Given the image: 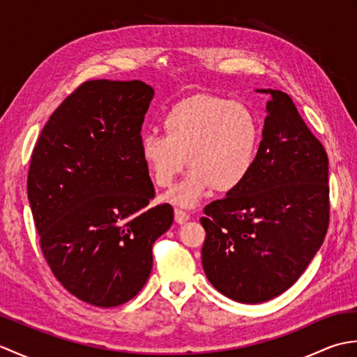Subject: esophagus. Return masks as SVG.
<instances>
[{"label": "esophagus", "instance_id": "obj_1", "mask_svg": "<svg viewBox=\"0 0 357 357\" xmlns=\"http://www.w3.org/2000/svg\"><path fill=\"white\" fill-rule=\"evenodd\" d=\"M188 213H185V211L183 210H174V221H176V224H185L188 221Z\"/></svg>", "mask_w": 357, "mask_h": 357}]
</instances>
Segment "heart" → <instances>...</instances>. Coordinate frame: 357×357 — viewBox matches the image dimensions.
<instances>
[{
	"label": "heart",
	"mask_w": 357,
	"mask_h": 357,
	"mask_svg": "<svg viewBox=\"0 0 357 357\" xmlns=\"http://www.w3.org/2000/svg\"><path fill=\"white\" fill-rule=\"evenodd\" d=\"M164 133L146 132L139 155L158 187H170L185 162L183 183L165 196L173 206L193 208L211 188L230 193L252 174L261 144V126L248 105L215 95H193L162 118Z\"/></svg>",
	"instance_id": "1"
}]
</instances>
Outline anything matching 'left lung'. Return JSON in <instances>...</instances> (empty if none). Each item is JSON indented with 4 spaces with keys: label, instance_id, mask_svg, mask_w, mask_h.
<instances>
[{
    "label": "left lung",
    "instance_id": "obj_1",
    "mask_svg": "<svg viewBox=\"0 0 357 357\" xmlns=\"http://www.w3.org/2000/svg\"><path fill=\"white\" fill-rule=\"evenodd\" d=\"M267 101L259 155L238 190L204 208L202 267L219 293L261 304L305 271L328 229V156L291 98Z\"/></svg>",
    "mask_w": 357,
    "mask_h": 357
}]
</instances>
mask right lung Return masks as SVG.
I'll use <instances>...</instances> for the list:
<instances>
[{"label":"right lung","mask_w":357,"mask_h":357,"mask_svg":"<svg viewBox=\"0 0 357 357\" xmlns=\"http://www.w3.org/2000/svg\"><path fill=\"white\" fill-rule=\"evenodd\" d=\"M146 82L87 81L44 126L27 178L41 250L67 291L110 308L133 299L153 267L151 247L173 224L139 155Z\"/></svg>","instance_id":"1"}]
</instances>
